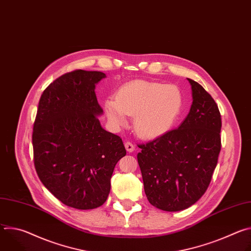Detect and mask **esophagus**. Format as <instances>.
Returning <instances> with one entry per match:
<instances>
[{"label": "esophagus", "instance_id": "obj_1", "mask_svg": "<svg viewBox=\"0 0 251 251\" xmlns=\"http://www.w3.org/2000/svg\"><path fill=\"white\" fill-rule=\"evenodd\" d=\"M125 148L127 150V152L132 153L135 150V146L132 144L131 142H125Z\"/></svg>", "mask_w": 251, "mask_h": 251}]
</instances>
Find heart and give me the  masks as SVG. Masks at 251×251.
Masks as SVG:
<instances>
[{
  "instance_id": "heart-1",
  "label": "heart",
  "mask_w": 251,
  "mask_h": 251,
  "mask_svg": "<svg viewBox=\"0 0 251 251\" xmlns=\"http://www.w3.org/2000/svg\"><path fill=\"white\" fill-rule=\"evenodd\" d=\"M183 94L173 84L135 80L121 86L116 98L104 102L106 116L116 126L124 125L127 115L134 116L136 133L145 139H154L169 132L180 117Z\"/></svg>"
}]
</instances>
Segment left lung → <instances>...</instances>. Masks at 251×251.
<instances>
[{
  "mask_svg": "<svg viewBox=\"0 0 251 251\" xmlns=\"http://www.w3.org/2000/svg\"><path fill=\"white\" fill-rule=\"evenodd\" d=\"M193 103L178 128L141 144L137 159L149 202L166 211L183 210L205 193L221 152L222 118L213 98L188 78Z\"/></svg>",
  "mask_w": 251,
  "mask_h": 251,
  "instance_id": "8db88e82",
  "label": "left lung"
}]
</instances>
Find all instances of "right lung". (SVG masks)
<instances>
[{
	"label": "right lung",
	"mask_w": 251,
	"mask_h": 251,
	"mask_svg": "<svg viewBox=\"0 0 251 251\" xmlns=\"http://www.w3.org/2000/svg\"><path fill=\"white\" fill-rule=\"evenodd\" d=\"M106 75L77 69L43 92L33 123V161L43 185L77 209L102 205L110 193L117 162L126 155L122 139L101 127L103 110L95 85Z\"/></svg>",
	"instance_id": "add662e5"
}]
</instances>
